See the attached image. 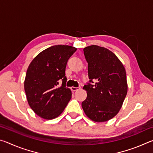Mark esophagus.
<instances>
[{
  "mask_svg": "<svg viewBox=\"0 0 153 153\" xmlns=\"http://www.w3.org/2000/svg\"><path fill=\"white\" fill-rule=\"evenodd\" d=\"M78 89H79V88H77V87H74V86L71 87V90H72V91H74V92L76 91V90H77Z\"/></svg>",
  "mask_w": 153,
  "mask_h": 153,
  "instance_id": "obj_1",
  "label": "esophagus"
}]
</instances>
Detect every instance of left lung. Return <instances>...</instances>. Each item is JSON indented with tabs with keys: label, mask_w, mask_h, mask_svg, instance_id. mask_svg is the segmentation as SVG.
Listing matches in <instances>:
<instances>
[{
	"label": "left lung",
	"mask_w": 153,
	"mask_h": 153,
	"mask_svg": "<svg viewBox=\"0 0 153 153\" xmlns=\"http://www.w3.org/2000/svg\"><path fill=\"white\" fill-rule=\"evenodd\" d=\"M90 82L85 85L86 100L82 103L85 114L95 122L110 120L119 113L128 92L126 71L112 51L97 45L84 48Z\"/></svg>",
	"instance_id": "8db88e82"
}]
</instances>
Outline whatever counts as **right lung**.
<instances>
[{
	"mask_svg": "<svg viewBox=\"0 0 153 153\" xmlns=\"http://www.w3.org/2000/svg\"><path fill=\"white\" fill-rule=\"evenodd\" d=\"M77 48L68 45L51 46L40 53L28 66L24 90L28 104L36 115L53 120L63 113L71 98L65 87V68ZM62 81L61 87L58 83Z\"/></svg>",
	"mask_w": 153,
	"mask_h": 153,
	"instance_id": "1",
	"label": "right lung"
}]
</instances>
